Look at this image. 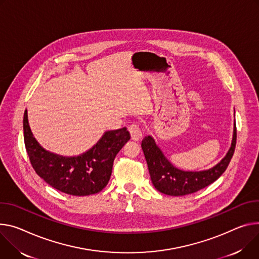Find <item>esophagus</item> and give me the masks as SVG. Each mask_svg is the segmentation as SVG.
Masks as SVG:
<instances>
[{
	"mask_svg": "<svg viewBox=\"0 0 259 259\" xmlns=\"http://www.w3.org/2000/svg\"><path fill=\"white\" fill-rule=\"evenodd\" d=\"M128 130L131 135V139L134 140V142H138V140L143 137V133L140 131L139 127L136 124H132L128 127Z\"/></svg>",
	"mask_w": 259,
	"mask_h": 259,
	"instance_id": "34e87169",
	"label": "esophagus"
}]
</instances>
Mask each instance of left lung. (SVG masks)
Here are the masks:
<instances>
[{
  "label": "left lung",
  "instance_id": "8db88e82",
  "mask_svg": "<svg viewBox=\"0 0 259 259\" xmlns=\"http://www.w3.org/2000/svg\"><path fill=\"white\" fill-rule=\"evenodd\" d=\"M236 144L237 126L234 122L231 147L226 156L214 167L202 171H184L175 167L150 135L143 139L142 148L148 163L152 183L156 189L166 195L183 196L197 192L219 179L228 166L236 149Z\"/></svg>",
  "mask_w": 259,
  "mask_h": 259
}]
</instances>
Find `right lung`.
I'll use <instances>...</instances> for the list:
<instances>
[{
  "instance_id": "add662e5",
  "label": "right lung",
  "mask_w": 259,
  "mask_h": 259,
  "mask_svg": "<svg viewBox=\"0 0 259 259\" xmlns=\"http://www.w3.org/2000/svg\"><path fill=\"white\" fill-rule=\"evenodd\" d=\"M23 137L30 162L41 179L66 194L85 196L100 192L107 185L113 160L130 139V133L125 127L107 131L88 152L76 157H63L44 150L38 144L26 110Z\"/></svg>"
}]
</instances>
